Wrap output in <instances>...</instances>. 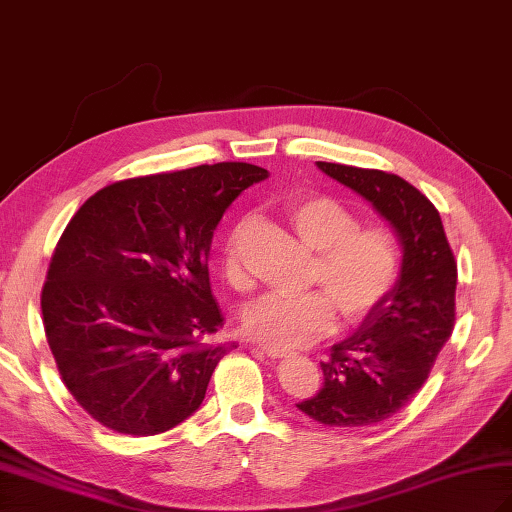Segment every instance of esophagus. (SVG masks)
<instances>
[{"instance_id":"1","label":"esophagus","mask_w":512,"mask_h":512,"mask_svg":"<svg viewBox=\"0 0 512 512\" xmlns=\"http://www.w3.org/2000/svg\"><path fill=\"white\" fill-rule=\"evenodd\" d=\"M259 348L266 352L268 357H272V359H279V357H287L290 355V350H285V348H277V346H268V344H261L259 342Z\"/></svg>"}]
</instances>
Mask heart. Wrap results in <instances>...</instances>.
Segmentation results:
<instances>
[{
	"instance_id": "obj_1",
	"label": "heart",
	"mask_w": 512,
	"mask_h": 512,
	"mask_svg": "<svg viewBox=\"0 0 512 512\" xmlns=\"http://www.w3.org/2000/svg\"><path fill=\"white\" fill-rule=\"evenodd\" d=\"M303 240L318 251L311 277L326 290L290 294L266 292L244 313V326L257 342L292 348L329 333L335 324V305L346 320L370 313L396 283L400 248L383 227H359L357 216L329 196H305L287 207ZM227 272L240 281V266L229 246Z\"/></svg>"
}]
</instances>
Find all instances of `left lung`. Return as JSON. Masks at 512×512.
<instances>
[{
  "mask_svg": "<svg viewBox=\"0 0 512 512\" xmlns=\"http://www.w3.org/2000/svg\"><path fill=\"white\" fill-rule=\"evenodd\" d=\"M357 192L396 233V283L359 329L320 363L324 383L296 404L324 426H372L398 413L424 385L454 329L456 261L441 216L409 181L383 170L316 162Z\"/></svg>",
  "mask_w": 512,
  "mask_h": 512,
  "instance_id": "1",
  "label": "left lung"
}]
</instances>
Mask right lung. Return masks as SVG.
<instances>
[{
    "label": "right lung",
    "instance_id": "1",
    "mask_svg": "<svg viewBox=\"0 0 512 512\" xmlns=\"http://www.w3.org/2000/svg\"><path fill=\"white\" fill-rule=\"evenodd\" d=\"M270 173L244 162L125 179L64 229L41 309L64 385L99 424L160 435L199 409L222 311L207 259L222 214Z\"/></svg>",
    "mask_w": 512,
    "mask_h": 512
}]
</instances>
